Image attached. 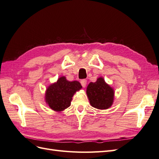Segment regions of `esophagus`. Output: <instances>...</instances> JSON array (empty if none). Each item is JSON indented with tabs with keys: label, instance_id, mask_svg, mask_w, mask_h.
<instances>
[{
	"label": "esophagus",
	"instance_id": "esophagus-1",
	"mask_svg": "<svg viewBox=\"0 0 159 159\" xmlns=\"http://www.w3.org/2000/svg\"><path fill=\"white\" fill-rule=\"evenodd\" d=\"M80 83H81V85H82V87H83V88H85V86H86V84H87V80H81Z\"/></svg>",
	"mask_w": 159,
	"mask_h": 159
}]
</instances>
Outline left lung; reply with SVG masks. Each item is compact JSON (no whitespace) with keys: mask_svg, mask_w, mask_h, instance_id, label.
<instances>
[{"mask_svg":"<svg viewBox=\"0 0 159 159\" xmlns=\"http://www.w3.org/2000/svg\"><path fill=\"white\" fill-rule=\"evenodd\" d=\"M86 93L91 105L96 109H107L113 103L114 90L102 77L89 84Z\"/></svg>","mask_w":159,"mask_h":159,"instance_id":"8db88e82","label":"left lung"}]
</instances>
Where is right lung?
<instances>
[{
  "instance_id": "obj_1",
  "label": "right lung",
  "mask_w": 159,
  "mask_h": 159,
  "mask_svg": "<svg viewBox=\"0 0 159 159\" xmlns=\"http://www.w3.org/2000/svg\"><path fill=\"white\" fill-rule=\"evenodd\" d=\"M81 88L82 86L79 81H70L65 76L60 77L56 82L47 88L45 93L46 102L52 110L62 111L70 106L72 97Z\"/></svg>"
}]
</instances>
